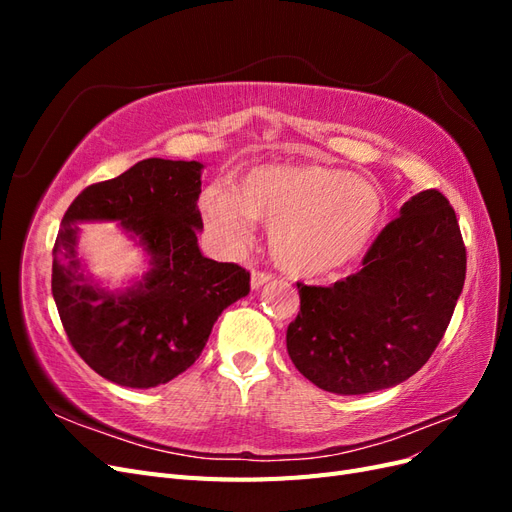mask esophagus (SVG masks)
Here are the masks:
<instances>
[{
    "label": "esophagus",
    "instance_id": "1",
    "mask_svg": "<svg viewBox=\"0 0 512 512\" xmlns=\"http://www.w3.org/2000/svg\"><path fill=\"white\" fill-rule=\"evenodd\" d=\"M273 280V275L271 273H265V271H254L252 273V288L254 290H258L260 286H265L267 282H271Z\"/></svg>",
    "mask_w": 512,
    "mask_h": 512
}]
</instances>
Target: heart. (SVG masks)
I'll use <instances>...</instances> for the list:
<instances>
[{
	"label": "heart",
	"instance_id": "1",
	"mask_svg": "<svg viewBox=\"0 0 512 512\" xmlns=\"http://www.w3.org/2000/svg\"><path fill=\"white\" fill-rule=\"evenodd\" d=\"M207 224L232 247L250 243L256 220L271 224L280 265L318 277L359 256L380 222L376 185L318 164H265L239 179L237 190L209 185L200 194Z\"/></svg>",
	"mask_w": 512,
	"mask_h": 512
}]
</instances>
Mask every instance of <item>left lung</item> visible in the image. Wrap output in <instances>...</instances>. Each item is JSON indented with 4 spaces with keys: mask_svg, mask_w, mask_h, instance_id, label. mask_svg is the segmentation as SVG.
I'll return each mask as SVG.
<instances>
[{
    "mask_svg": "<svg viewBox=\"0 0 512 512\" xmlns=\"http://www.w3.org/2000/svg\"><path fill=\"white\" fill-rule=\"evenodd\" d=\"M466 280V245L446 196H412L363 269L333 286L297 284L286 348L318 389L365 395L408 380L440 344Z\"/></svg>",
    "mask_w": 512,
    "mask_h": 512,
    "instance_id": "left-lung-1",
    "label": "left lung"
}]
</instances>
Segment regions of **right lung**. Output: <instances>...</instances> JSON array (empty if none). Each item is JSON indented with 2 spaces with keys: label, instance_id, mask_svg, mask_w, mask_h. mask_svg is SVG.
<instances>
[{
  "label": "right lung",
  "instance_id": "obj_1",
  "mask_svg": "<svg viewBox=\"0 0 512 512\" xmlns=\"http://www.w3.org/2000/svg\"><path fill=\"white\" fill-rule=\"evenodd\" d=\"M200 162L149 158L85 188L68 207L53 247V299L72 348L119 386L151 389L183 374L228 305L250 292V273L198 247ZM119 221L150 256L126 291H108L84 269L78 224Z\"/></svg>",
  "mask_w": 512,
  "mask_h": 512
}]
</instances>
